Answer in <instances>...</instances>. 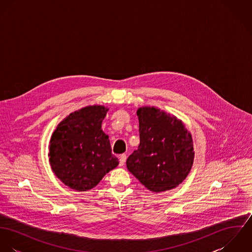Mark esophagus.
<instances>
[{
	"instance_id": "esophagus-1",
	"label": "esophagus",
	"mask_w": 252,
	"mask_h": 252,
	"mask_svg": "<svg viewBox=\"0 0 252 252\" xmlns=\"http://www.w3.org/2000/svg\"><path fill=\"white\" fill-rule=\"evenodd\" d=\"M126 159H127V156H126V154H121L120 156H119V166H124V164H125V162H126Z\"/></svg>"
}]
</instances>
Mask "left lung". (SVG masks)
Returning <instances> with one entry per match:
<instances>
[{
	"instance_id": "1",
	"label": "left lung",
	"mask_w": 252,
	"mask_h": 252,
	"mask_svg": "<svg viewBox=\"0 0 252 252\" xmlns=\"http://www.w3.org/2000/svg\"><path fill=\"white\" fill-rule=\"evenodd\" d=\"M140 145L126 165L148 190L159 193L178 187L191 171L193 140L182 121L154 107L137 110Z\"/></svg>"
}]
</instances>
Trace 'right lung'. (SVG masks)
Returning a JSON list of instances; mask_svg holds the SVG:
<instances>
[{"instance_id":"obj_1","label":"right lung","mask_w":252,"mask_h":252,"mask_svg":"<svg viewBox=\"0 0 252 252\" xmlns=\"http://www.w3.org/2000/svg\"><path fill=\"white\" fill-rule=\"evenodd\" d=\"M108 108L88 106L72 112L53 132L49 163L55 176L76 191L94 188L119 164L102 122Z\"/></svg>"}]
</instances>
